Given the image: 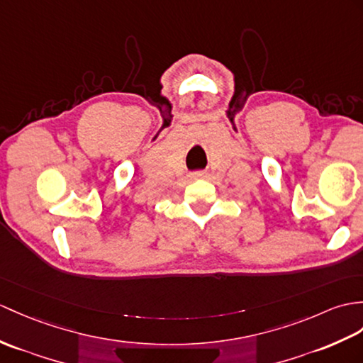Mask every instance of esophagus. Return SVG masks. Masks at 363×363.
I'll return each mask as SVG.
<instances>
[{"label": "esophagus", "mask_w": 363, "mask_h": 363, "mask_svg": "<svg viewBox=\"0 0 363 363\" xmlns=\"http://www.w3.org/2000/svg\"><path fill=\"white\" fill-rule=\"evenodd\" d=\"M193 176H195V178H206V173L204 172H196Z\"/></svg>", "instance_id": "obj_1"}]
</instances>
